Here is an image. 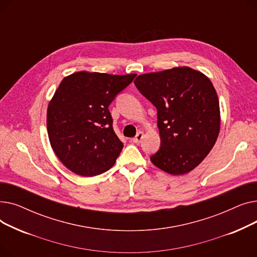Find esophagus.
<instances>
[{
    "label": "esophagus",
    "mask_w": 257,
    "mask_h": 257,
    "mask_svg": "<svg viewBox=\"0 0 257 257\" xmlns=\"http://www.w3.org/2000/svg\"><path fill=\"white\" fill-rule=\"evenodd\" d=\"M143 139H144V132L140 131V132L137 134V137L134 138L132 141H133L134 144H141V142H142Z\"/></svg>",
    "instance_id": "34e87169"
}]
</instances>
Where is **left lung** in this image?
<instances>
[{
    "mask_svg": "<svg viewBox=\"0 0 257 257\" xmlns=\"http://www.w3.org/2000/svg\"><path fill=\"white\" fill-rule=\"evenodd\" d=\"M140 92L157 109L159 150L154 166L183 175L200 165L217 142L220 104L211 81L187 66L138 76Z\"/></svg>",
    "mask_w": 257,
    "mask_h": 257,
    "instance_id": "left-lung-1",
    "label": "left lung"
}]
</instances>
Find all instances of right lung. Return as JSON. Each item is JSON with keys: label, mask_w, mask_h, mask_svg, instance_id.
Segmentation results:
<instances>
[{"label": "right lung", "mask_w": 257, "mask_h": 257, "mask_svg": "<svg viewBox=\"0 0 257 257\" xmlns=\"http://www.w3.org/2000/svg\"><path fill=\"white\" fill-rule=\"evenodd\" d=\"M136 76L78 72L61 81L48 106L47 128L53 151L70 171L92 177L114 165L124 145L108 106Z\"/></svg>", "instance_id": "add662e5"}]
</instances>
